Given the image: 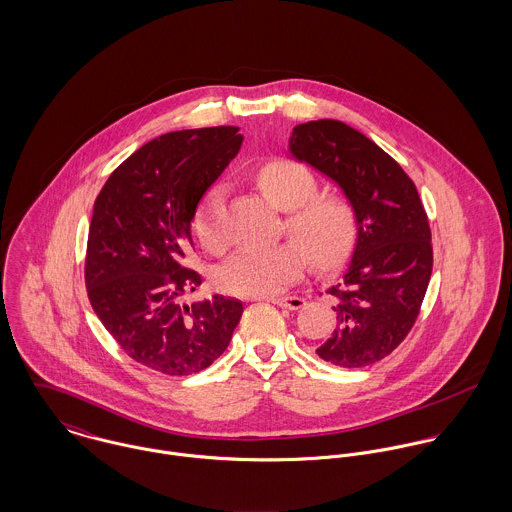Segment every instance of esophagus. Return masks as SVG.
Instances as JSON below:
<instances>
[{
	"instance_id": "obj_1",
	"label": "esophagus",
	"mask_w": 512,
	"mask_h": 512,
	"mask_svg": "<svg viewBox=\"0 0 512 512\" xmlns=\"http://www.w3.org/2000/svg\"><path fill=\"white\" fill-rule=\"evenodd\" d=\"M270 301L284 307V309H290V311H297L305 305V299L297 297V295H280V297H272Z\"/></svg>"
}]
</instances>
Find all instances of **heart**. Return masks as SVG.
<instances>
[{"instance_id": "obj_1", "label": "heart", "mask_w": 512, "mask_h": 512, "mask_svg": "<svg viewBox=\"0 0 512 512\" xmlns=\"http://www.w3.org/2000/svg\"><path fill=\"white\" fill-rule=\"evenodd\" d=\"M264 195L286 211V228L297 242L276 248H244L232 254L215 272L220 292L238 297H264L288 288L303 274L309 255L321 266L343 260L357 238V213L337 195H317L315 175L292 159H274L258 171ZM224 189L217 185L199 203L193 230L207 250H220L226 242L222 224Z\"/></svg>"}]
</instances>
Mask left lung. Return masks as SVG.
<instances>
[{
    "mask_svg": "<svg viewBox=\"0 0 512 512\" xmlns=\"http://www.w3.org/2000/svg\"><path fill=\"white\" fill-rule=\"evenodd\" d=\"M290 153L337 183L357 213L353 258L327 290L339 325L315 353L343 368L372 365L410 333L432 278V232L418 189L384 149L339 120L295 126Z\"/></svg>",
    "mask_w": 512,
    "mask_h": 512,
    "instance_id": "obj_1",
    "label": "left lung"
}]
</instances>
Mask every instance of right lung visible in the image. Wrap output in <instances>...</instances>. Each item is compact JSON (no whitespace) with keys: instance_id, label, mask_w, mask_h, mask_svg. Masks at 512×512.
Segmentation results:
<instances>
[{"instance_id":"right-lung-1","label":"right lung","mask_w":512,"mask_h":512,"mask_svg":"<svg viewBox=\"0 0 512 512\" xmlns=\"http://www.w3.org/2000/svg\"><path fill=\"white\" fill-rule=\"evenodd\" d=\"M242 140L234 126L163 134L118 165L94 201L84 266L90 305L122 351L151 370H205L242 317V303L222 295L181 303L201 286L183 268L191 220Z\"/></svg>"}]
</instances>
